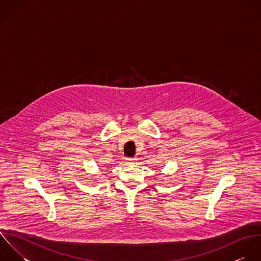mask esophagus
I'll list each match as a JSON object with an SVG mask.
<instances>
[{"label": "esophagus", "mask_w": 261, "mask_h": 261, "mask_svg": "<svg viewBox=\"0 0 261 261\" xmlns=\"http://www.w3.org/2000/svg\"><path fill=\"white\" fill-rule=\"evenodd\" d=\"M136 162H137V159H135V158L126 159V164H128V165H134Z\"/></svg>", "instance_id": "1"}]
</instances>
